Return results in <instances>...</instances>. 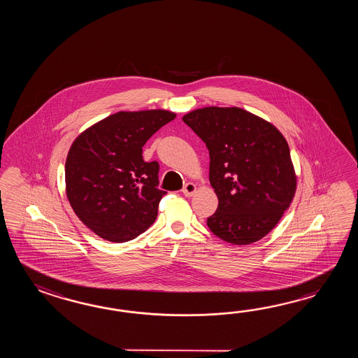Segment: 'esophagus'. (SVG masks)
<instances>
[{"instance_id": "1", "label": "esophagus", "mask_w": 358, "mask_h": 358, "mask_svg": "<svg viewBox=\"0 0 358 358\" xmlns=\"http://www.w3.org/2000/svg\"><path fill=\"white\" fill-rule=\"evenodd\" d=\"M196 189H197L196 184H193V182H187V184L182 187V194H184L185 197H192V196L196 193Z\"/></svg>"}]
</instances>
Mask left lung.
Masks as SVG:
<instances>
[{
  "label": "left lung",
  "mask_w": 358,
  "mask_h": 358,
  "mask_svg": "<svg viewBox=\"0 0 358 358\" xmlns=\"http://www.w3.org/2000/svg\"><path fill=\"white\" fill-rule=\"evenodd\" d=\"M210 153L219 206L207 227L236 245L257 242L289 208L297 178L289 145L273 124L239 107H203L182 116Z\"/></svg>",
  "instance_id": "obj_1"
}]
</instances>
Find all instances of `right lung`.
I'll return each instance as SVG.
<instances>
[{"label":"right lung","mask_w":358,"mask_h":358,"mask_svg":"<svg viewBox=\"0 0 358 358\" xmlns=\"http://www.w3.org/2000/svg\"><path fill=\"white\" fill-rule=\"evenodd\" d=\"M176 115L166 110L120 111L92 125L70 147L66 196L76 216L97 236L116 243L145 233L157 217V161L142 147Z\"/></svg>","instance_id":"add662e5"}]
</instances>
